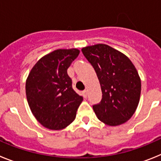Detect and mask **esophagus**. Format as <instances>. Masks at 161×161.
<instances>
[{
	"mask_svg": "<svg viewBox=\"0 0 161 161\" xmlns=\"http://www.w3.org/2000/svg\"><path fill=\"white\" fill-rule=\"evenodd\" d=\"M82 94H83V97L85 98L87 97V91L86 90H84L83 92H82Z\"/></svg>",
	"mask_w": 161,
	"mask_h": 161,
	"instance_id": "obj_1",
	"label": "esophagus"
}]
</instances>
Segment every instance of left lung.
Listing matches in <instances>:
<instances>
[{"label":"left lung","mask_w":161,"mask_h":161,"mask_svg":"<svg viewBox=\"0 0 161 161\" xmlns=\"http://www.w3.org/2000/svg\"><path fill=\"white\" fill-rule=\"evenodd\" d=\"M93 67L102 92V101L93 105L97 117L105 124L119 126L136 112L141 93V80L127 56L106 44L81 49Z\"/></svg>","instance_id":"1"}]
</instances>
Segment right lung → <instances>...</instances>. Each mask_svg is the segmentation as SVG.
Wrapping results in <instances>:
<instances>
[{"label": "right lung", "mask_w": 161, "mask_h": 161, "mask_svg": "<svg viewBox=\"0 0 161 161\" xmlns=\"http://www.w3.org/2000/svg\"><path fill=\"white\" fill-rule=\"evenodd\" d=\"M79 53L76 48L55 50L35 64L26 79L25 93L31 112L50 130H61L72 123L83 101L72 89L67 72Z\"/></svg>", "instance_id": "right-lung-1"}]
</instances>
